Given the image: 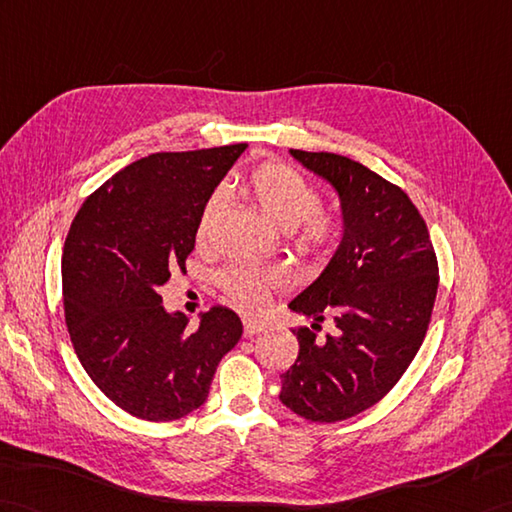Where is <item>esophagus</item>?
<instances>
[{
  "label": "esophagus",
  "instance_id": "obj_1",
  "mask_svg": "<svg viewBox=\"0 0 512 512\" xmlns=\"http://www.w3.org/2000/svg\"><path fill=\"white\" fill-rule=\"evenodd\" d=\"M266 329V323H261V320H255V318H244V336H257L261 334V331Z\"/></svg>",
  "mask_w": 512,
  "mask_h": 512
}]
</instances>
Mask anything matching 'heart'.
Returning a JSON list of instances; mask_svg holds the SVG:
<instances>
[{"label":"heart","mask_w":512,"mask_h":512,"mask_svg":"<svg viewBox=\"0 0 512 512\" xmlns=\"http://www.w3.org/2000/svg\"><path fill=\"white\" fill-rule=\"evenodd\" d=\"M248 194L253 196L259 211L275 224V227L299 233L305 246H320L327 242L331 233V220L318 209L320 196L307 178L283 163H264L251 174ZM227 202L222 189L213 192L198 220V240L205 242L216 229V222ZM283 275L275 268H251L231 266L220 275L222 290L229 299L244 310H257L266 303L270 290L279 288Z\"/></svg>","instance_id":"1"}]
</instances>
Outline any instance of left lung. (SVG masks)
I'll return each mask as SVG.
<instances>
[{
	"mask_svg": "<svg viewBox=\"0 0 512 512\" xmlns=\"http://www.w3.org/2000/svg\"><path fill=\"white\" fill-rule=\"evenodd\" d=\"M290 154L334 187L342 237L325 270L288 303L312 327L292 329L299 358L281 375L279 399L307 421L336 423L371 408L406 373L430 325L438 266L406 192L340 154ZM325 315L337 331L316 339Z\"/></svg>",
	"mask_w": 512,
	"mask_h": 512,
	"instance_id": "1",
	"label": "left lung"
}]
</instances>
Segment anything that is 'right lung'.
I'll use <instances>...</instances> for the list:
<instances>
[{"label":"right lung","instance_id":"1","mask_svg":"<svg viewBox=\"0 0 512 512\" xmlns=\"http://www.w3.org/2000/svg\"><path fill=\"white\" fill-rule=\"evenodd\" d=\"M246 144L157 152L126 165L76 213L63 248L65 323L91 382L144 421H174L207 401L242 320L216 305L187 331L159 288L194 251L200 211Z\"/></svg>","mask_w":512,"mask_h":512}]
</instances>
